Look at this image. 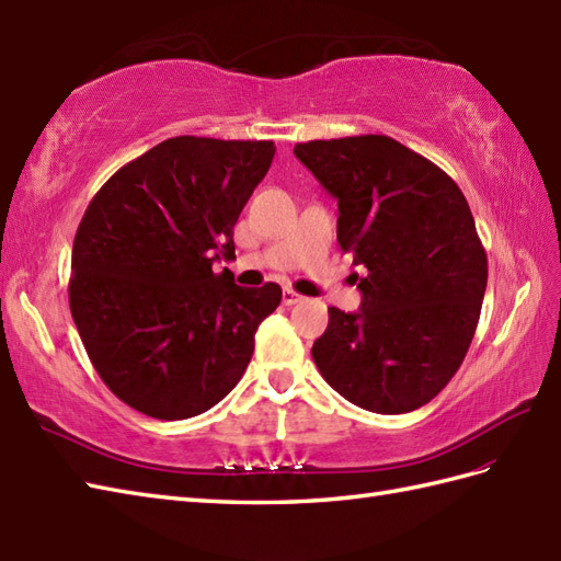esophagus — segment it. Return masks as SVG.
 Segmentation results:
<instances>
[{
	"label": "esophagus",
	"mask_w": 561,
	"mask_h": 561,
	"mask_svg": "<svg viewBox=\"0 0 561 561\" xmlns=\"http://www.w3.org/2000/svg\"><path fill=\"white\" fill-rule=\"evenodd\" d=\"M305 297L297 293V290H293V288H285L283 290V305H288V307H293V305H297V302H302Z\"/></svg>",
	"instance_id": "obj_1"
}]
</instances>
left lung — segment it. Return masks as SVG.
I'll return each instance as SVG.
<instances>
[{
  "label": "left lung",
  "mask_w": 561,
  "mask_h": 561,
  "mask_svg": "<svg viewBox=\"0 0 561 561\" xmlns=\"http://www.w3.org/2000/svg\"><path fill=\"white\" fill-rule=\"evenodd\" d=\"M339 198V244L365 266L357 312L329 307L312 357L347 401L381 415L430 403L478 329L488 254L458 184L383 134L295 144Z\"/></svg>",
  "instance_id": "1"
}]
</instances>
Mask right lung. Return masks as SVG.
<instances>
[{"label":"right lung","mask_w":561,"mask_h":561,"mask_svg":"<svg viewBox=\"0 0 561 561\" xmlns=\"http://www.w3.org/2000/svg\"><path fill=\"white\" fill-rule=\"evenodd\" d=\"M273 141L175 136L119 168L73 238L69 309L107 389L139 413L184 420L244 375L280 285H234L232 228Z\"/></svg>","instance_id":"obj_1"}]
</instances>
